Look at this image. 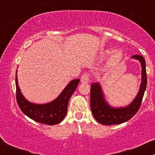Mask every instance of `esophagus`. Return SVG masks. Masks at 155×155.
I'll return each mask as SVG.
<instances>
[{"label":"esophagus","mask_w":155,"mask_h":155,"mask_svg":"<svg viewBox=\"0 0 155 155\" xmlns=\"http://www.w3.org/2000/svg\"><path fill=\"white\" fill-rule=\"evenodd\" d=\"M81 83H84V84H87L89 81V74L88 73H84L82 74L81 78Z\"/></svg>","instance_id":"1"}]
</instances>
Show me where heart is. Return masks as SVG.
Listing matches in <instances>:
<instances>
[{
  "mask_svg": "<svg viewBox=\"0 0 155 155\" xmlns=\"http://www.w3.org/2000/svg\"><path fill=\"white\" fill-rule=\"evenodd\" d=\"M113 53L112 54V53ZM112 53L110 57L109 58L107 61V67L109 68H112V67H114L117 66L121 61H122V58H123L124 54L122 51L116 50L113 52V50L112 48H107L106 50L104 51V52L102 53L103 56L106 57V56L110 55Z\"/></svg>",
  "mask_w": 155,
  "mask_h": 155,
  "instance_id": "heart-1",
  "label": "heart"
}]
</instances>
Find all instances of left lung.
<instances>
[{
	"instance_id": "1",
	"label": "left lung",
	"mask_w": 155,
	"mask_h": 155,
	"mask_svg": "<svg viewBox=\"0 0 155 155\" xmlns=\"http://www.w3.org/2000/svg\"><path fill=\"white\" fill-rule=\"evenodd\" d=\"M131 58L136 59L141 63L142 82L136 98L128 106L123 107H113L107 102L99 83L91 84L90 107L92 115L97 122L104 125H118L131 119L140 109L144 92L147 85L146 60L142 56L134 55Z\"/></svg>"
}]
</instances>
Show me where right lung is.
<instances>
[{"label": "right lung", "mask_w": 155, "mask_h": 155, "mask_svg": "<svg viewBox=\"0 0 155 155\" xmlns=\"http://www.w3.org/2000/svg\"><path fill=\"white\" fill-rule=\"evenodd\" d=\"M79 82L80 79L70 81L60 95L53 101L38 104L28 101L23 96L18 85L17 74H15L17 103L21 110L33 120L45 125H57L61 122L66 116L68 101L78 87Z\"/></svg>", "instance_id": "1"}]
</instances>
